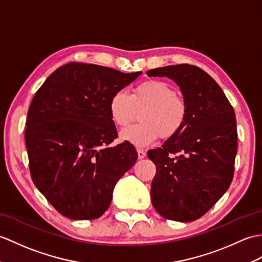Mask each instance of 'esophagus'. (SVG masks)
Segmentation results:
<instances>
[{"mask_svg":"<svg viewBox=\"0 0 262 262\" xmlns=\"http://www.w3.org/2000/svg\"><path fill=\"white\" fill-rule=\"evenodd\" d=\"M137 154H138V159L142 160L146 156V151L143 149H137Z\"/></svg>","mask_w":262,"mask_h":262,"instance_id":"esophagus-1","label":"esophagus"}]
</instances>
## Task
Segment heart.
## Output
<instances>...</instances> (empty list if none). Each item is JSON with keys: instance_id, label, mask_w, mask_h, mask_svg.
<instances>
[{"instance_id": "heart-1", "label": "heart", "mask_w": 262, "mask_h": 262, "mask_svg": "<svg viewBox=\"0 0 262 262\" xmlns=\"http://www.w3.org/2000/svg\"><path fill=\"white\" fill-rule=\"evenodd\" d=\"M178 94L171 83L155 79L136 84L130 95L124 90L114 93L109 100V113L117 126L128 125L141 111L139 123L121 130L120 138L145 147L160 136L162 139L175 136L187 117L186 101Z\"/></svg>"}]
</instances>
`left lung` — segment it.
<instances>
[{"mask_svg": "<svg viewBox=\"0 0 262 262\" xmlns=\"http://www.w3.org/2000/svg\"><path fill=\"white\" fill-rule=\"evenodd\" d=\"M147 75L171 78L187 105L183 128L162 147L147 151L156 165L151 203L163 217L191 222L204 215L232 182L238 146L235 114L220 86L199 67L167 66Z\"/></svg>", "mask_w": 262, "mask_h": 262, "instance_id": "left-lung-1", "label": "left lung"}]
</instances>
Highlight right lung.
<instances>
[{"instance_id":"obj_1","label":"right lung","mask_w":262,"mask_h":262,"mask_svg":"<svg viewBox=\"0 0 262 262\" xmlns=\"http://www.w3.org/2000/svg\"><path fill=\"white\" fill-rule=\"evenodd\" d=\"M141 74L70 62L49 76L35 93L24 133L30 174L63 216H101L118 180L135 164L134 145L125 141L109 146L118 136L109 100Z\"/></svg>"}]
</instances>
